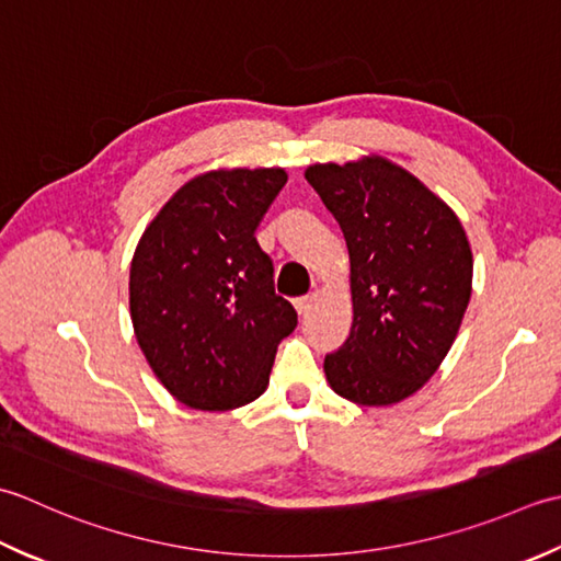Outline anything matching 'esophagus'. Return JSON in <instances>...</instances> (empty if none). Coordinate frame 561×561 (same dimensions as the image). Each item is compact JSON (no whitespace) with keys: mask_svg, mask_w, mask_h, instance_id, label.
<instances>
[{"mask_svg":"<svg viewBox=\"0 0 561 561\" xmlns=\"http://www.w3.org/2000/svg\"><path fill=\"white\" fill-rule=\"evenodd\" d=\"M293 305H295V310H297V314H305L307 310H310L312 307V295H302V297H295L293 300Z\"/></svg>","mask_w":561,"mask_h":561,"instance_id":"34e87169","label":"esophagus"}]
</instances>
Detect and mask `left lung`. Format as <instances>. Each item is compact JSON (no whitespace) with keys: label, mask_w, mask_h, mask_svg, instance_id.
I'll list each match as a JSON object with an SVG mask.
<instances>
[{"label":"left lung","mask_w":561,"mask_h":561,"mask_svg":"<svg viewBox=\"0 0 561 561\" xmlns=\"http://www.w3.org/2000/svg\"><path fill=\"white\" fill-rule=\"evenodd\" d=\"M305 179L344 232L353 324L327 353L336 394L397 404L448 356L472 295V249L457 215L407 169L382 157L314 164Z\"/></svg>","instance_id":"obj_1"}]
</instances>
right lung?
Instances as JSON below:
<instances>
[{
  "instance_id": "add662e5",
  "label": "right lung",
  "mask_w": 561,
  "mask_h": 561,
  "mask_svg": "<svg viewBox=\"0 0 561 561\" xmlns=\"http://www.w3.org/2000/svg\"><path fill=\"white\" fill-rule=\"evenodd\" d=\"M283 169H217L169 198L137 242L130 319L147 363L181 404L225 411L264 394L295 307L273 290L256 227Z\"/></svg>"
}]
</instances>
